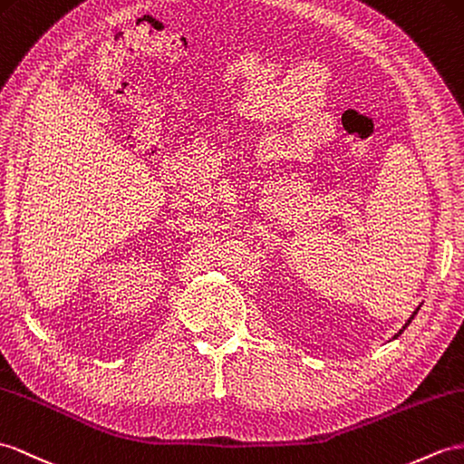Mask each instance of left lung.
<instances>
[{
  "instance_id": "left-lung-1",
  "label": "left lung",
  "mask_w": 464,
  "mask_h": 464,
  "mask_svg": "<svg viewBox=\"0 0 464 464\" xmlns=\"http://www.w3.org/2000/svg\"><path fill=\"white\" fill-rule=\"evenodd\" d=\"M417 311H420V307H417V309H415V311H413V314H411V317H410V319H408V323H405V324H403V326H401V329H400V333H398V334H395V336H393V338H398V336H400V334H401V333H403V331H405V329H408V326H410V323H411V321H413V317H415V314H417Z\"/></svg>"
}]
</instances>
